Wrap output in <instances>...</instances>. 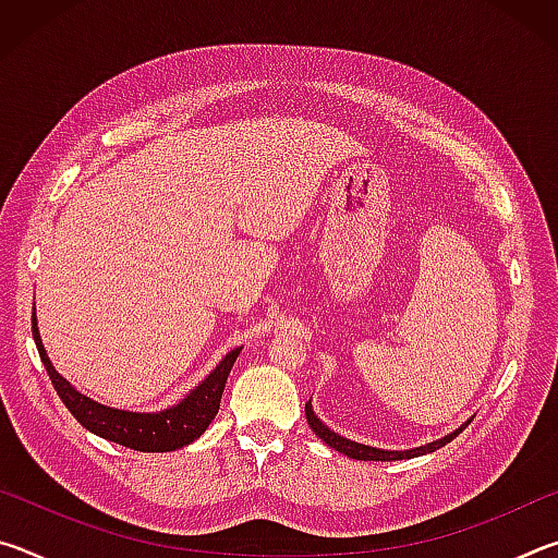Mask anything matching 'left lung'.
<instances>
[{
  "label": "left lung",
  "mask_w": 558,
  "mask_h": 558,
  "mask_svg": "<svg viewBox=\"0 0 558 558\" xmlns=\"http://www.w3.org/2000/svg\"><path fill=\"white\" fill-rule=\"evenodd\" d=\"M305 415H307L310 428L315 430V436L323 438L329 448L344 452L347 458H354V460H384V462L403 460V458H415V456H426V452L438 450V448L446 446V442H450L452 438H458L460 433L465 430V426H468V423H465V426H460L456 433H450V436L440 438L436 442H428V446H421V448H413V450H403L401 452V450H379V448H369V446H359V442H354V440H347L342 436H337L335 430H329L325 423L317 418V415L313 413V405H310V403H305Z\"/></svg>",
  "instance_id": "8db88e82"
}]
</instances>
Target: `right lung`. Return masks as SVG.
Returning a JSON list of instances; mask_svg holds the SVG:
<instances>
[{
  "mask_svg": "<svg viewBox=\"0 0 558 558\" xmlns=\"http://www.w3.org/2000/svg\"><path fill=\"white\" fill-rule=\"evenodd\" d=\"M32 332L41 362L46 366V372H49L53 389L61 396L65 409L73 413V418L78 421L83 428L96 433V436L140 452L179 450L199 438L202 433L209 428L214 415L219 413L226 379H229L231 366L241 352V349H233V352L226 354L223 362L216 366V369L206 376L184 401H179L172 409L159 413H130L108 409V405L90 401L88 396L75 391L73 386L53 369V364L49 362L46 349L41 344L39 327H36V315L32 319Z\"/></svg>",
  "mask_w": 558,
  "mask_h": 558,
  "instance_id": "add662e5",
  "label": "right lung"
}]
</instances>
